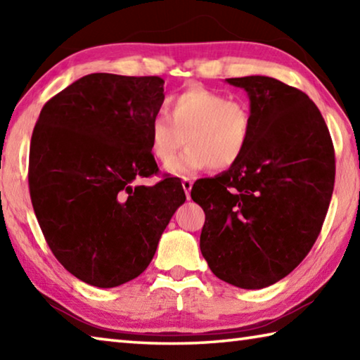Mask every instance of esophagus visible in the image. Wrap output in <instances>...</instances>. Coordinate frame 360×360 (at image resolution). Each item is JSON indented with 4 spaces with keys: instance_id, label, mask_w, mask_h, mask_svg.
Returning a JSON list of instances; mask_svg holds the SVG:
<instances>
[{
    "instance_id": "1",
    "label": "esophagus",
    "mask_w": 360,
    "mask_h": 360,
    "mask_svg": "<svg viewBox=\"0 0 360 360\" xmlns=\"http://www.w3.org/2000/svg\"><path fill=\"white\" fill-rule=\"evenodd\" d=\"M192 186H193V181H192L191 178H182V188H184V192H186V195H187V198H191Z\"/></svg>"
}]
</instances>
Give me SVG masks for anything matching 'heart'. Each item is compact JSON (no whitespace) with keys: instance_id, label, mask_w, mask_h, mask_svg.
Wrapping results in <instances>:
<instances>
[{"instance_id":"heart-1","label":"heart","mask_w":360,"mask_h":360,"mask_svg":"<svg viewBox=\"0 0 360 360\" xmlns=\"http://www.w3.org/2000/svg\"><path fill=\"white\" fill-rule=\"evenodd\" d=\"M167 114L150 122L149 148L157 160L167 163L184 143L188 148L167 167L169 173L184 176L200 169H222L235 165L246 154L254 135L251 108L243 100H229L214 90L188 87L168 100Z\"/></svg>"}]
</instances>
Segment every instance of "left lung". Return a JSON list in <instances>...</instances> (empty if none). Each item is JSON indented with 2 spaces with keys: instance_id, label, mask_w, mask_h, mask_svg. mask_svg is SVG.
I'll list each match as a JSON object with an SVG mask.
<instances>
[{
  "instance_id": "1",
  "label": "left lung",
  "mask_w": 360,
  "mask_h": 360,
  "mask_svg": "<svg viewBox=\"0 0 360 360\" xmlns=\"http://www.w3.org/2000/svg\"><path fill=\"white\" fill-rule=\"evenodd\" d=\"M251 101L254 135L227 172L195 182L205 211L200 249L211 271L241 289L288 276L311 251L330 205L335 150L307 94L266 76L231 77Z\"/></svg>"
}]
</instances>
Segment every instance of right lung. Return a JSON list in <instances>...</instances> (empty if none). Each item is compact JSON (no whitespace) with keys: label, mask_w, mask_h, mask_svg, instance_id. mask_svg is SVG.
<instances>
[{"label":"right lung","mask_w":360,"mask_h":360,"mask_svg":"<svg viewBox=\"0 0 360 360\" xmlns=\"http://www.w3.org/2000/svg\"><path fill=\"white\" fill-rule=\"evenodd\" d=\"M163 84L94 72L52 96L34 125L28 186L36 219L60 264L90 285L141 275L186 202L179 178L139 184L158 173L149 129Z\"/></svg>","instance_id":"right-lung-1"}]
</instances>
